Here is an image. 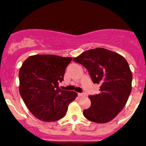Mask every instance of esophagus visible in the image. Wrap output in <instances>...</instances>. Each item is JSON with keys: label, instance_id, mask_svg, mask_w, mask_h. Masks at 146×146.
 Returning <instances> with one entry per match:
<instances>
[{"label": "esophagus", "instance_id": "1", "mask_svg": "<svg viewBox=\"0 0 146 146\" xmlns=\"http://www.w3.org/2000/svg\"><path fill=\"white\" fill-rule=\"evenodd\" d=\"M85 96V94H83V93H79L78 94V96L79 97H82V96Z\"/></svg>", "mask_w": 146, "mask_h": 146}]
</instances>
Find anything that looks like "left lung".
I'll list each match as a JSON object with an SVG mask.
<instances>
[{
    "label": "left lung",
    "instance_id": "8db88e82",
    "mask_svg": "<svg viewBox=\"0 0 146 146\" xmlns=\"http://www.w3.org/2000/svg\"><path fill=\"white\" fill-rule=\"evenodd\" d=\"M89 71L100 93L89 96L91 105L83 111L84 117L98 123L110 122L122 111L132 91V74L122 55L102 48L82 52L73 58Z\"/></svg>",
    "mask_w": 146,
    "mask_h": 146
}]
</instances>
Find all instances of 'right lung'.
Segmentation results:
<instances>
[{
	"label": "right lung",
	"instance_id": "add662e5",
	"mask_svg": "<svg viewBox=\"0 0 146 146\" xmlns=\"http://www.w3.org/2000/svg\"><path fill=\"white\" fill-rule=\"evenodd\" d=\"M71 60L55 55H35L24 61L19 73V92L38 119L52 122L64 117L68 105L78 96L75 91L59 87Z\"/></svg>",
	"mask_w": 146,
	"mask_h": 146
}]
</instances>
